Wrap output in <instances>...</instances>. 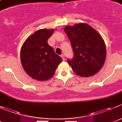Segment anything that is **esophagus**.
I'll use <instances>...</instances> for the list:
<instances>
[{
  "label": "esophagus",
  "instance_id": "esophagus-1",
  "mask_svg": "<svg viewBox=\"0 0 122 122\" xmlns=\"http://www.w3.org/2000/svg\"><path fill=\"white\" fill-rule=\"evenodd\" d=\"M61 58H62V60H65V57H64V55H62L61 56Z\"/></svg>",
  "mask_w": 122,
  "mask_h": 122
}]
</instances>
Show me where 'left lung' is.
<instances>
[{
  "label": "left lung",
  "instance_id": "obj_1",
  "mask_svg": "<svg viewBox=\"0 0 122 122\" xmlns=\"http://www.w3.org/2000/svg\"><path fill=\"white\" fill-rule=\"evenodd\" d=\"M64 30L73 51V59L67 62L74 73L83 77L96 74L106 60V46L101 35L85 23L67 25Z\"/></svg>",
  "mask_w": 122,
  "mask_h": 122
}]
</instances>
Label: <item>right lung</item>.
<instances>
[{
  "label": "right lung",
  "instance_id": "obj_1",
  "mask_svg": "<svg viewBox=\"0 0 122 122\" xmlns=\"http://www.w3.org/2000/svg\"><path fill=\"white\" fill-rule=\"evenodd\" d=\"M54 29H41L30 35L20 50V61L24 71L38 81L53 77L62 60L47 43Z\"/></svg>",
  "mask_w": 122,
  "mask_h": 122
}]
</instances>
